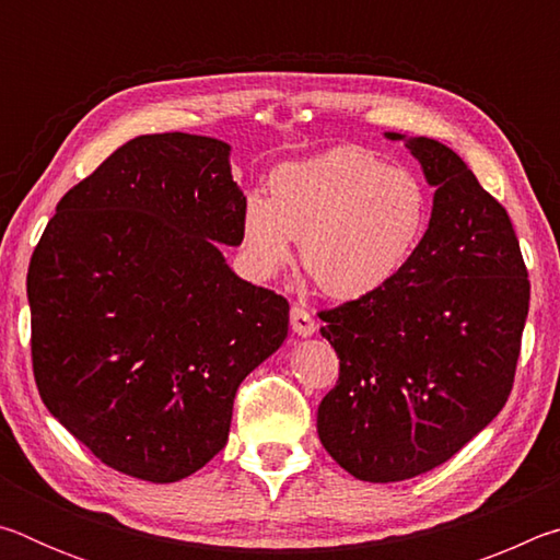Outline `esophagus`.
Masks as SVG:
<instances>
[{
	"label": "esophagus",
	"mask_w": 560,
	"mask_h": 560,
	"mask_svg": "<svg viewBox=\"0 0 560 560\" xmlns=\"http://www.w3.org/2000/svg\"><path fill=\"white\" fill-rule=\"evenodd\" d=\"M291 328H293V334H299V336H314L316 320H314V316H311V311L299 306V303L296 306H291Z\"/></svg>",
	"instance_id": "obj_1"
}]
</instances>
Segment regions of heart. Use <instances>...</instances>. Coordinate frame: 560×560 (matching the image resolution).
Returning <instances> with one entry per match:
<instances>
[{
	"label": "heart",
	"mask_w": 560,
	"mask_h": 560,
	"mask_svg": "<svg viewBox=\"0 0 560 560\" xmlns=\"http://www.w3.org/2000/svg\"><path fill=\"white\" fill-rule=\"evenodd\" d=\"M430 222V192L405 167L363 148H336L271 173L269 197L249 195L242 244L252 269L271 277L301 240V264L326 293L360 299L397 273Z\"/></svg>",
	"instance_id": "1"
}]
</instances>
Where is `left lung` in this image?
Segmentation results:
<instances>
[{
	"instance_id": "8db88e82",
	"label": "left lung",
	"mask_w": 560,
	"mask_h": 560,
	"mask_svg": "<svg viewBox=\"0 0 560 560\" xmlns=\"http://www.w3.org/2000/svg\"><path fill=\"white\" fill-rule=\"evenodd\" d=\"M402 140L434 187L430 226L393 281L320 311L340 358L318 438L363 481H402L454 457L506 405L530 283L504 207L432 138Z\"/></svg>"
}]
</instances>
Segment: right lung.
Listing matches in <instances>:
<instances>
[{
	"instance_id": "obj_1",
	"label": "right lung",
	"mask_w": 560,
	"mask_h": 560,
	"mask_svg": "<svg viewBox=\"0 0 560 560\" xmlns=\"http://www.w3.org/2000/svg\"><path fill=\"white\" fill-rule=\"evenodd\" d=\"M246 197L230 145L155 132L56 205L32 254L34 381L110 469L170 485L226 444L236 387L289 334V301L226 267Z\"/></svg>"
}]
</instances>
